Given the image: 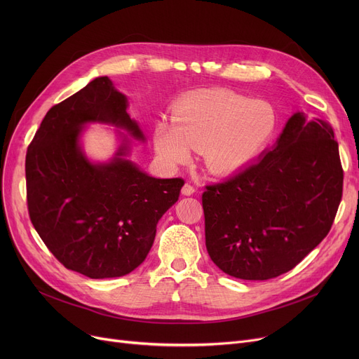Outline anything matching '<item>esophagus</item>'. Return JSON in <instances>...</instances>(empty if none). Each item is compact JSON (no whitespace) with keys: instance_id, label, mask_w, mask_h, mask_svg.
<instances>
[{"instance_id":"esophagus-1","label":"esophagus","mask_w":359,"mask_h":359,"mask_svg":"<svg viewBox=\"0 0 359 359\" xmlns=\"http://www.w3.org/2000/svg\"><path fill=\"white\" fill-rule=\"evenodd\" d=\"M196 192V189L194 187V184L192 183H184V186L182 187V194L184 195V196H191V195H194Z\"/></svg>"}]
</instances>
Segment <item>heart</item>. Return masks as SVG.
<instances>
[{
    "instance_id": "heart-1",
    "label": "heart",
    "mask_w": 359,
    "mask_h": 359,
    "mask_svg": "<svg viewBox=\"0 0 359 359\" xmlns=\"http://www.w3.org/2000/svg\"><path fill=\"white\" fill-rule=\"evenodd\" d=\"M175 126L158 122L156 151L168 167L186 163L191 147L202 149L210 172L230 175L262 153L278 128L272 104L230 90L191 94L172 107Z\"/></svg>"
}]
</instances>
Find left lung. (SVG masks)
<instances>
[{
  "instance_id": "1",
  "label": "left lung",
  "mask_w": 359,
  "mask_h": 359,
  "mask_svg": "<svg viewBox=\"0 0 359 359\" xmlns=\"http://www.w3.org/2000/svg\"><path fill=\"white\" fill-rule=\"evenodd\" d=\"M205 189V244L215 265L248 280L287 273L327 236L342 199L333 129L297 111L259 161Z\"/></svg>"
}]
</instances>
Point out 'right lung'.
<instances>
[{"instance_id": "add662e5", "label": "right lung", "mask_w": 359, "mask_h": 359, "mask_svg": "<svg viewBox=\"0 0 359 359\" xmlns=\"http://www.w3.org/2000/svg\"><path fill=\"white\" fill-rule=\"evenodd\" d=\"M87 122L123 126L144 138L107 77L52 106L26 154L29 217L67 269L91 279L123 276L147 257L158 219L177 202L184 180L149 177L121 157L123 149L109 164H91L79 147Z\"/></svg>"}]
</instances>
